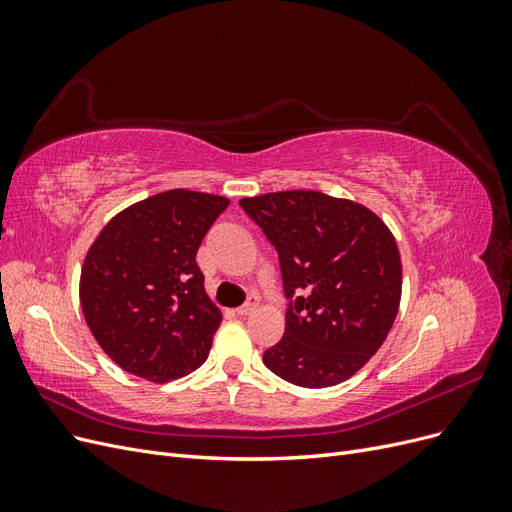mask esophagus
I'll return each mask as SVG.
<instances>
[{"mask_svg":"<svg viewBox=\"0 0 512 512\" xmlns=\"http://www.w3.org/2000/svg\"><path fill=\"white\" fill-rule=\"evenodd\" d=\"M256 307H258V299H247L241 307L235 309V312H237L239 316H252V314L256 312Z\"/></svg>","mask_w":512,"mask_h":512,"instance_id":"esophagus-1","label":"esophagus"}]
</instances>
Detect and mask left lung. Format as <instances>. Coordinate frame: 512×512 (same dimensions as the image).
Instances as JSON below:
<instances>
[{
    "label": "left lung",
    "instance_id": "1",
    "mask_svg": "<svg viewBox=\"0 0 512 512\" xmlns=\"http://www.w3.org/2000/svg\"><path fill=\"white\" fill-rule=\"evenodd\" d=\"M280 256L284 337L262 361L275 376L324 389L354 376L389 335L401 299L397 241L374 211L314 190L241 198Z\"/></svg>",
    "mask_w": 512,
    "mask_h": 512
}]
</instances>
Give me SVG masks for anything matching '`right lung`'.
<instances>
[{"label": "right lung", "instance_id": "add662e5", "mask_svg": "<svg viewBox=\"0 0 512 512\" xmlns=\"http://www.w3.org/2000/svg\"><path fill=\"white\" fill-rule=\"evenodd\" d=\"M228 205L224 196L168 190L117 213L89 247L83 316L123 371L168 382L207 361L222 312L207 297L196 252Z\"/></svg>", "mask_w": 512, "mask_h": 512}]
</instances>
